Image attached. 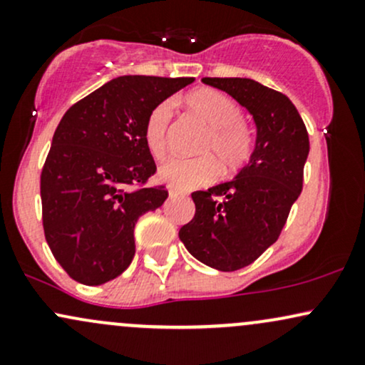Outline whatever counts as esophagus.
Wrapping results in <instances>:
<instances>
[{
    "label": "esophagus",
    "instance_id": "1",
    "mask_svg": "<svg viewBox=\"0 0 365 365\" xmlns=\"http://www.w3.org/2000/svg\"><path fill=\"white\" fill-rule=\"evenodd\" d=\"M168 195H170V199H175V197H178L180 194H178L177 190H173V188H170V190H168Z\"/></svg>",
    "mask_w": 365,
    "mask_h": 365
}]
</instances>
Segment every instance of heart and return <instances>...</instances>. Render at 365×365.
Wrapping results in <instances>:
<instances>
[{
	"label": "heart",
	"instance_id": "1",
	"mask_svg": "<svg viewBox=\"0 0 365 365\" xmlns=\"http://www.w3.org/2000/svg\"><path fill=\"white\" fill-rule=\"evenodd\" d=\"M185 104L209 128L200 150L215 155L226 175H233L244 168L252 154V135L249 128L240 123L242 113L238 104L230 96L209 87L188 92ZM170 120L171 104L168 101L158 104L148 116L144 139L154 156H161L165 153ZM214 158L210 156L195 159L168 158L158 168V177L166 185L177 190H188L195 185H204L215 180L217 173Z\"/></svg>",
	"mask_w": 365,
	"mask_h": 365
}]
</instances>
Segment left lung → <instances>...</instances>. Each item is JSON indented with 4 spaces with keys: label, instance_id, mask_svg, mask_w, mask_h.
<instances>
[{
    "label": "left lung",
    "instance_id": "obj_1",
    "mask_svg": "<svg viewBox=\"0 0 365 365\" xmlns=\"http://www.w3.org/2000/svg\"><path fill=\"white\" fill-rule=\"evenodd\" d=\"M202 82L250 113L255 145L249 163L230 182L192 192L195 215L178 237L197 261L217 271H237L278 240L302 192L309 135L282 92L252 78L204 77Z\"/></svg>",
    "mask_w": 365,
    "mask_h": 365
}]
</instances>
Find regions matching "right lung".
Listing matches in <instances>:
<instances>
[{"mask_svg":"<svg viewBox=\"0 0 365 365\" xmlns=\"http://www.w3.org/2000/svg\"><path fill=\"white\" fill-rule=\"evenodd\" d=\"M194 81L123 75L63 115L41 173V200L46 242L75 282L98 287L132 262L137 220L168 197L163 187L135 188L156 171L145 121Z\"/></svg>","mask_w":365,"mask_h":365,"instance_id":"obj_1","label":"right lung"}]
</instances>
